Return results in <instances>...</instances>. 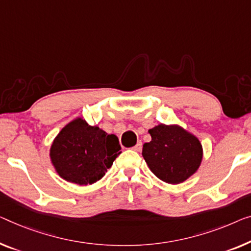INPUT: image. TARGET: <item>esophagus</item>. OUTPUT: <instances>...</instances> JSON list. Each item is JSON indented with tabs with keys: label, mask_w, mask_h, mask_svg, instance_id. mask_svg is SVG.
Listing matches in <instances>:
<instances>
[{
	"label": "esophagus",
	"mask_w": 251,
	"mask_h": 251,
	"mask_svg": "<svg viewBox=\"0 0 251 251\" xmlns=\"http://www.w3.org/2000/svg\"><path fill=\"white\" fill-rule=\"evenodd\" d=\"M133 150H134V151L140 152L141 150H142V142H141V141H140V142H137V144L135 145V147H133Z\"/></svg>",
	"instance_id": "esophagus-1"
}]
</instances>
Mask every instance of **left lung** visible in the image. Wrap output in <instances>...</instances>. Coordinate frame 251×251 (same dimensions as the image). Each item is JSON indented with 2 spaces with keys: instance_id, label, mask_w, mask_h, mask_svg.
<instances>
[{
  "instance_id": "left-lung-1",
  "label": "left lung",
  "mask_w": 251,
  "mask_h": 251,
  "mask_svg": "<svg viewBox=\"0 0 251 251\" xmlns=\"http://www.w3.org/2000/svg\"><path fill=\"white\" fill-rule=\"evenodd\" d=\"M152 140L144 143L142 155L162 181L180 184L196 173L203 158L198 138L177 125L160 124L149 130Z\"/></svg>"
}]
</instances>
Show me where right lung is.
<instances>
[{
    "mask_svg": "<svg viewBox=\"0 0 251 251\" xmlns=\"http://www.w3.org/2000/svg\"><path fill=\"white\" fill-rule=\"evenodd\" d=\"M118 137L82 118L67 124L53 142L50 159L62 178L77 185H91L101 179L121 154Z\"/></svg>",
    "mask_w": 251,
    "mask_h": 251,
    "instance_id": "right-lung-1",
    "label": "right lung"
}]
</instances>
